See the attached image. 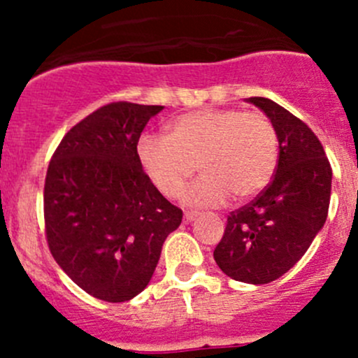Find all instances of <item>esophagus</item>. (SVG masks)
Masks as SVG:
<instances>
[{
  "instance_id": "34e87169",
  "label": "esophagus",
  "mask_w": 358,
  "mask_h": 358,
  "mask_svg": "<svg viewBox=\"0 0 358 358\" xmlns=\"http://www.w3.org/2000/svg\"><path fill=\"white\" fill-rule=\"evenodd\" d=\"M197 215H199V213H196V211H187L185 215H183V222H185V223L194 222V220L197 218Z\"/></svg>"
}]
</instances>
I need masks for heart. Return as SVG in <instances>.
Returning <instances> with one entry per match:
<instances>
[{"label":"heart","mask_w":358,"mask_h":358,"mask_svg":"<svg viewBox=\"0 0 358 358\" xmlns=\"http://www.w3.org/2000/svg\"><path fill=\"white\" fill-rule=\"evenodd\" d=\"M138 159L164 197L175 199L197 169L202 176L183 194L197 208L248 201L266 189L279 161V136L263 112L202 109L183 114L166 136L140 138Z\"/></svg>","instance_id":"1"}]
</instances>
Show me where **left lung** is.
Returning a JSON list of instances; mask_svg holds the SVG:
<instances>
[{
  "label": "left lung",
  "mask_w": 358,
  "mask_h": 358,
  "mask_svg": "<svg viewBox=\"0 0 358 358\" xmlns=\"http://www.w3.org/2000/svg\"><path fill=\"white\" fill-rule=\"evenodd\" d=\"M249 102L275 126L279 161L266 189L227 216L213 256L230 279L268 284L296 265L326 223L333 169L320 140L301 119L263 96Z\"/></svg>",
  "instance_id": "8db88e82"
}]
</instances>
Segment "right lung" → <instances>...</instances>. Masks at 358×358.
I'll return each mask as SVG.
<instances>
[{
    "label": "right lung",
    "mask_w": 358,
    "mask_h": 358,
    "mask_svg": "<svg viewBox=\"0 0 358 358\" xmlns=\"http://www.w3.org/2000/svg\"><path fill=\"white\" fill-rule=\"evenodd\" d=\"M162 106L112 102L72 126L45 180V234L60 268L83 291L121 303L147 287L166 237L182 223L136 152Z\"/></svg>",
    "instance_id": "add662e5"
}]
</instances>
